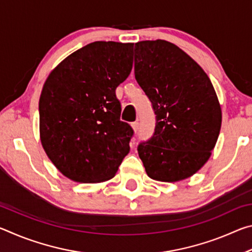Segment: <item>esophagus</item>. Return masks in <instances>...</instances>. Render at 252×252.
I'll return each instance as SVG.
<instances>
[{
  "mask_svg": "<svg viewBox=\"0 0 252 252\" xmlns=\"http://www.w3.org/2000/svg\"><path fill=\"white\" fill-rule=\"evenodd\" d=\"M132 127H133V130H134V132H136L139 130V122L138 121H135V122H132Z\"/></svg>",
  "mask_w": 252,
  "mask_h": 252,
  "instance_id": "obj_1",
  "label": "esophagus"
}]
</instances>
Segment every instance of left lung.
I'll return each instance as SVG.
<instances>
[{"label":"left lung","mask_w":252,"mask_h":252,"mask_svg":"<svg viewBox=\"0 0 252 252\" xmlns=\"http://www.w3.org/2000/svg\"><path fill=\"white\" fill-rule=\"evenodd\" d=\"M135 80L152 103L153 135L138 146L153 180L180 181L206 163L221 127V108L210 79L193 59L164 40L134 46Z\"/></svg>","instance_id":"left-lung-1"}]
</instances>
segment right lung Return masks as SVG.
I'll return each instance as SVG.
<instances>
[{"label":"right lung","instance_id":"obj_1","mask_svg":"<svg viewBox=\"0 0 252 252\" xmlns=\"http://www.w3.org/2000/svg\"><path fill=\"white\" fill-rule=\"evenodd\" d=\"M133 43L96 41L51 72L39 102L40 136L49 159L76 182L110 180L133 135L120 120L116 89L132 70Z\"/></svg>","mask_w":252,"mask_h":252}]
</instances>
